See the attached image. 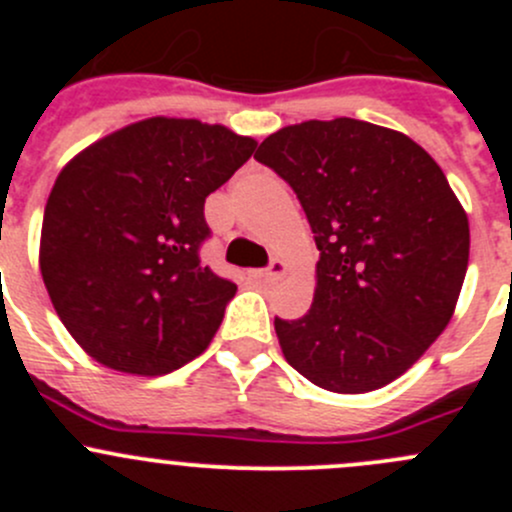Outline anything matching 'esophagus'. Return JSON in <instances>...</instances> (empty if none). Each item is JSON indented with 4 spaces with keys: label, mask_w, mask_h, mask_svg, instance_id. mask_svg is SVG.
I'll use <instances>...</instances> for the list:
<instances>
[{
    "label": "esophagus",
    "mask_w": 512,
    "mask_h": 512,
    "mask_svg": "<svg viewBox=\"0 0 512 512\" xmlns=\"http://www.w3.org/2000/svg\"><path fill=\"white\" fill-rule=\"evenodd\" d=\"M287 272V265L282 260H275L270 267H265V270H252L250 277L255 282H277L280 277H285Z\"/></svg>",
    "instance_id": "1"
}]
</instances>
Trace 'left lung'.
I'll use <instances>...</instances> for the list:
<instances>
[{
  "instance_id": "left-lung-1",
  "label": "left lung",
  "mask_w": 512,
  "mask_h": 512,
  "mask_svg": "<svg viewBox=\"0 0 512 512\" xmlns=\"http://www.w3.org/2000/svg\"><path fill=\"white\" fill-rule=\"evenodd\" d=\"M255 158L292 185L319 250L312 309L275 317L285 359L334 394L399 379L448 327L468 270V215L441 165L356 118L285 126Z\"/></svg>"
}]
</instances>
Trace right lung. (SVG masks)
<instances>
[{
  "label": "right lung",
  "mask_w": 512,
  "mask_h": 512,
  "mask_svg": "<svg viewBox=\"0 0 512 512\" xmlns=\"http://www.w3.org/2000/svg\"><path fill=\"white\" fill-rule=\"evenodd\" d=\"M255 148L218 123L153 116L64 165L39 267L59 319L98 364L160 376L208 349L237 287L200 262L205 198Z\"/></svg>",
  "instance_id": "right-lung-1"
}]
</instances>
